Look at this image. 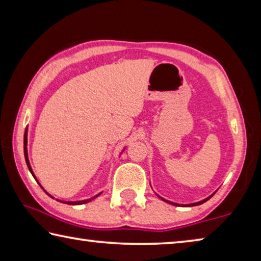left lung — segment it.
I'll return each instance as SVG.
<instances>
[{
    "label": "left lung",
    "instance_id": "8db88e82",
    "mask_svg": "<svg viewBox=\"0 0 261 261\" xmlns=\"http://www.w3.org/2000/svg\"><path fill=\"white\" fill-rule=\"evenodd\" d=\"M214 194V193H213ZM213 194H212V196H213ZM212 196H210V197H207V198H205L204 200H200V201H198V202H193V204H189L188 206H197V205H201V204H204L205 201H207L210 199V198H212ZM159 198H161V199L163 200V201H166V202H168V204H171V205H174V206H178L179 204H176V202H171V201H169V200H166V199H163L162 197H160V196H158Z\"/></svg>",
    "mask_w": 261,
    "mask_h": 261
}]
</instances>
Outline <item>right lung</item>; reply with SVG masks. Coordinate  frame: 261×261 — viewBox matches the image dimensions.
<instances>
[{
    "instance_id": "add662e5",
    "label": "right lung",
    "mask_w": 261,
    "mask_h": 261,
    "mask_svg": "<svg viewBox=\"0 0 261 261\" xmlns=\"http://www.w3.org/2000/svg\"><path fill=\"white\" fill-rule=\"evenodd\" d=\"M24 155H25V161H26V165H28V167H29V170L31 171V174L33 175V177L35 178V176H34V173H33V170H32V168H31V165H30V161H29V155H28V127H26V130H25V134H24ZM41 187V185H40ZM42 188V187H41ZM48 196L49 197H51V198H54L53 196H50L49 193H48L47 191H45ZM101 194V192L99 193V194H96V196H94V197H92V198H90V199H85V200H79V201H63V200H60V199H56V200H59V201H61V202H65V204H68V205H82V204H86V202H90L91 200H93L94 198H96V197H99Z\"/></svg>"
}]
</instances>
